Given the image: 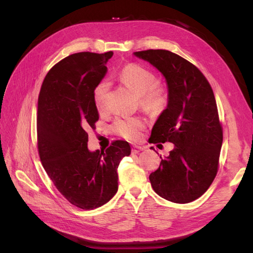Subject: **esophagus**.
Segmentation results:
<instances>
[{"mask_svg": "<svg viewBox=\"0 0 253 253\" xmlns=\"http://www.w3.org/2000/svg\"><path fill=\"white\" fill-rule=\"evenodd\" d=\"M143 149L141 147H137V145H135V147L132 148V154H138L139 152H141Z\"/></svg>", "mask_w": 253, "mask_h": 253, "instance_id": "1", "label": "esophagus"}]
</instances>
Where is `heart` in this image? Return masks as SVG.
<instances>
[{
	"label": "heart",
	"instance_id": "1",
	"mask_svg": "<svg viewBox=\"0 0 253 253\" xmlns=\"http://www.w3.org/2000/svg\"><path fill=\"white\" fill-rule=\"evenodd\" d=\"M120 81L140 97V103L149 110L160 111L167 104V93L163 86L156 84V75L143 65L131 63L126 65L119 73ZM108 84L99 82L93 90V101L98 112L105 110ZM140 118L117 119L113 126L114 131L126 139L136 141L139 139L143 127Z\"/></svg>",
	"mask_w": 253,
	"mask_h": 253
}]
</instances>
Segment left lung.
I'll use <instances>...</instances> for the list:
<instances>
[{"mask_svg": "<svg viewBox=\"0 0 253 253\" xmlns=\"http://www.w3.org/2000/svg\"><path fill=\"white\" fill-rule=\"evenodd\" d=\"M163 74L168 104L152 128V142L174 149L150 174L153 190L167 201L187 204L201 197L217 173L223 129L213 90L202 72L165 49L134 52ZM153 148V147H152ZM151 148V149H152Z\"/></svg>", "mask_w": 253, "mask_h": 253, "instance_id": "left-lung-1", "label": "left lung"}]
</instances>
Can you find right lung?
<instances>
[{
  "instance_id": "obj_1",
  "label": "right lung",
  "mask_w": 253,
  "mask_h": 253,
  "mask_svg": "<svg viewBox=\"0 0 253 253\" xmlns=\"http://www.w3.org/2000/svg\"><path fill=\"white\" fill-rule=\"evenodd\" d=\"M113 51L78 52L61 60L45 77L38 99V149L43 168L59 192L83 210L99 208L118 191L117 169L131 154L116 140L105 151H89L88 128L99 114L93 90L108 72Z\"/></svg>"
}]
</instances>
